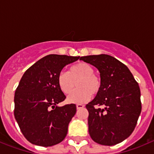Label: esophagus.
<instances>
[{"mask_svg":"<svg viewBox=\"0 0 154 154\" xmlns=\"http://www.w3.org/2000/svg\"><path fill=\"white\" fill-rule=\"evenodd\" d=\"M84 106H84L83 104H80V103H79V104L76 105V107H77V109H80L84 108Z\"/></svg>","mask_w":154,"mask_h":154,"instance_id":"1","label":"esophagus"}]
</instances>
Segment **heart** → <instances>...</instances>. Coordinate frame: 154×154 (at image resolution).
<instances>
[{
	"label": "heart",
	"instance_id": "1",
	"mask_svg": "<svg viewBox=\"0 0 154 154\" xmlns=\"http://www.w3.org/2000/svg\"><path fill=\"white\" fill-rule=\"evenodd\" d=\"M94 72L95 69L92 65L86 62H79L70 67L69 72H61L58 74V86L65 95L72 92L77 82L79 88L69 96V103H85L89 101L92 95L96 96L100 92L102 79Z\"/></svg>",
	"mask_w": 154,
	"mask_h": 154
}]
</instances>
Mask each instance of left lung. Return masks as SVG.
<instances>
[{
    "instance_id": "obj_1",
    "label": "left lung",
    "mask_w": 154,
    "mask_h": 154,
    "mask_svg": "<svg viewBox=\"0 0 154 154\" xmlns=\"http://www.w3.org/2000/svg\"><path fill=\"white\" fill-rule=\"evenodd\" d=\"M80 59L99 69L102 89L85 106L92 140L113 146L131 135L142 109L140 89L126 65L108 55L82 56Z\"/></svg>"
}]
</instances>
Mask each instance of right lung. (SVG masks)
Segmentation results:
<instances>
[{
  "label": "right lung",
  "instance_id": "add662e5",
  "mask_svg": "<svg viewBox=\"0 0 154 154\" xmlns=\"http://www.w3.org/2000/svg\"><path fill=\"white\" fill-rule=\"evenodd\" d=\"M79 56L49 55L31 65L23 75L14 94V117L32 144L51 146L62 142L76 112L75 104L57 106L66 96L58 84V74Z\"/></svg>",
  "mask_w": 154,
  "mask_h": 154
}]
</instances>
